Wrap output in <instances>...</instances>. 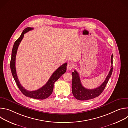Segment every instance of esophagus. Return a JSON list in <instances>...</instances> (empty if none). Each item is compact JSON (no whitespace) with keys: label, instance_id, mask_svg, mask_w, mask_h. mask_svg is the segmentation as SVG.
I'll use <instances>...</instances> for the list:
<instances>
[{"label":"esophagus","instance_id":"obj_1","mask_svg":"<svg viewBox=\"0 0 128 128\" xmlns=\"http://www.w3.org/2000/svg\"><path fill=\"white\" fill-rule=\"evenodd\" d=\"M73 68V66L70 63H68L67 65V69L68 70H71Z\"/></svg>","mask_w":128,"mask_h":128}]
</instances>
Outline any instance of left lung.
Segmentation results:
<instances>
[{"label": "left lung", "instance_id": "8db88e82", "mask_svg": "<svg viewBox=\"0 0 128 128\" xmlns=\"http://www.w3.org/2000/svg\"><path fill=\"white\" fill-rule=\"evenodd\" d=\"M112 58L113 55L112 54L111 58V69L105 80L99 86L94 89H88L82 86L80 82L79 74L76 70L72 73V92L76 99L82 101L90 100L99 96L102 93L112 74L113 70Z\"/></svg>", "mask_w": 128, "mask_h": 128}]
</instances>
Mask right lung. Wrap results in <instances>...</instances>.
Returning a JSON list of instances; mask_svg holds the SVG:
<instances>
[{
	"label": "right lung",
	"mask_w": 128,
	"mask_h": 128,
	"mask_svg": "<svg viewBox=\"0 0 128 128\" xmlns=\"http://www.w3.org/2000/svg\"><path fill=\"white\" fill-rule=\"evenodd\" d=\"M33 29V28L31 27H27L25 28L23 31L22 32L20 38H18L14 43L12 52V57L10 59V67L12 71V74L13 76V78L15 80V82L17 85V86L19 88L20 90L21 91V92L25 96L31 98L36 99H45L48 98L52 93L53 88H54V84L55 82H56L66 72V66L67 63H64L60 67H59L55 71H54L52 74V76L46 83L45 85H44L41 88L32 91H29L26 90L24 88L20 82L18 80L16 69V54L17 52V50L21 42L22 41V39L23 38L24 34L26 32L32 30Z\"/></svg>",
	"instance_id": "1"
}]
</instances>
